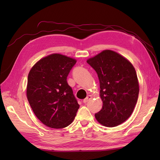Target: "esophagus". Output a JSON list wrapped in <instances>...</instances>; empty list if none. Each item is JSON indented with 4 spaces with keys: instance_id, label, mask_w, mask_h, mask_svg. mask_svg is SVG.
Segmentation results:
<instances>
[{
    "instance_id": "esophagus-1",
    "label": "esophagus",
    "mask_w": 160,
    "mask_h": 160,
    "mask_svg": "<svg viewBox=\"0 0 160 160\" xmlns=\"http://www.w3.org/2000/svg\"><path fill=\"white\" fill-rule=\"evenodd\" d=\"M91 99H92V96H91V95H88L85 99H83V103H88V101H89V100H91Z\"/></svg>"
}]
</instances>
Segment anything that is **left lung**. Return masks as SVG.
Masks as SVG:
<instances>
[{"label": "left lung", "mask_w": 160, "mask_h": 160, "mask_svg": "<svg viewBox=\"0 0 160 160\" xmlns=\"http://www.w3.org/2000/svg\"><path fill=\"white\" fill-rule=\"evenodd\" d=\"M87 62L98 75L103 107L95 114L106 127L118 126L133 113L139 95V83L132 64L119 53L105 50Z\"/></svg>", "instance_id": "1"}]
</instances>
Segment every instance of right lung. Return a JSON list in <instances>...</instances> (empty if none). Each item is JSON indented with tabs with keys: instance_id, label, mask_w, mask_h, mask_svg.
I'll use <instances>...</instances> for the list:
<instances>
[{
	"instance_id": "1",
	"label": "right lung",
	"mask_w": 160,
	"mask_h": 160,
	"mask_svg": "<svg viewBox=\"0 0 160 160\" xmlns=\"http://www.w3.org/2000/svg\"><path fill=\"white\" fill-rule=\"evenodd\" d=\"M77 61L51 54L38 61L28 75L27 96L37 118L46 126L61 129L74 120L79 105L67 77Z\"/></svg>"
}]
</instances>
